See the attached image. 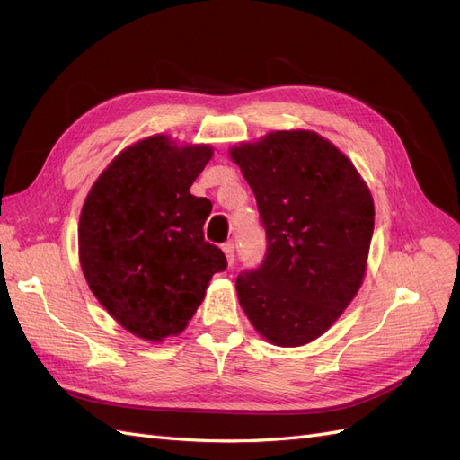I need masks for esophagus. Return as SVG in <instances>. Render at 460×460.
Here are the masks:
<instances>
[{
    "instance_id": "obj_1",
    "label": "esophagus",
    "mask_w": 460,
    "mask_h": 460,
    "mask_svg": "<svg viewBox=\"0 0 460 460\" xmlns=\"http://www.w3.org/2000/svg\"><path fill=\"white\" fill-rule=\"evenodd\" d=\"M222 252H225L226 261H228V264L232 267V264H234V243H232V242L222 243Z\"/></svg>"
}]
</instances>
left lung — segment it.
Returning a JSON list of instances; mask_svg holds the SVG:
<instances>
[{
  "instance_id": "8db88e82",
  "label": "left lung",
  "mask_w": 460,
  "mask_h": 460,
  "mask_svg": "<svg viewBox=\"0 0 460 460\" xmlns=\"http://www.w3.org/2000/svg\"><path fill=\"white\" fill-rule=\"evenodd\" d=\"M267 232L259 269L235 278L249 323L278 347L311 343L363 284L374 201L355 164L311 130H276L230 149Z\"/></svg>"
}]
</instances>
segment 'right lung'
I'll return each mask as SVG.
<instances>
[{"instance_id": "obj_1", "label": "right lung", "mask_w": 460, "mask_h": 460, "mask_svg": "<svg viewBox=\"0 0 460 460\" xmlns=\"http://www.w3.org/2000/svg\"><path fill=\"white\" fill-rule=\"evenodd\" d=\"M213 157L155 134L122 149L80 213L78 255L92 294L134 336L184 332L226 257L203 238L213 203L190 193Z\"/></svg>"}]
</instances>
